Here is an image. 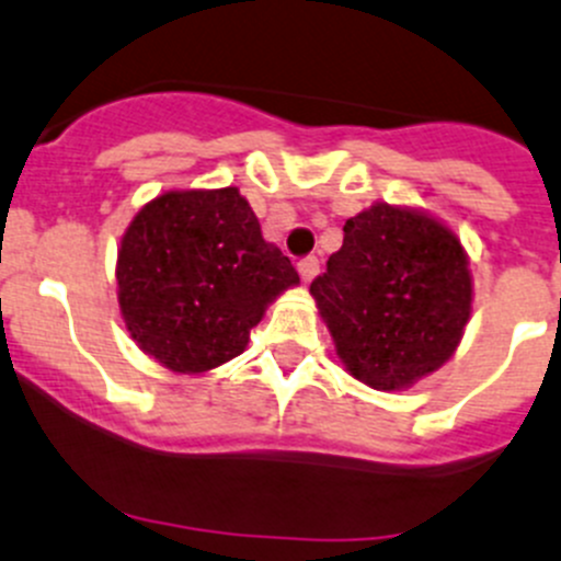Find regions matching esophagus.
Here are the masks:
<instances>
[{"instance_id": "34e87169", "label": "esophagus", "mask_w": 561, "mask_h": 561, "mask_svg": "<svg viewBox=\"0 0 561 561\" xmlns=\"http://www.w3.org/2000/svg\"><path fill=\"white\" fill-rule=\"evenodd\" d=\"M297 273H299V278H302V283H310L316 275H319V259H313V256L302 259V262L297 264Z\"/></svg>"}]
</instances>
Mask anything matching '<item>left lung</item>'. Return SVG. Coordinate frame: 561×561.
Instances as JSON below:
<instances>
[{"instance_id": "left-lung-1", "label": "left lung", "mask_w": 561, "mask_h": 561, "mask_svg": "<svg viewBox=\"0 0 561 561\" xmlns=\"http://www.w3.org/2000/svg\"><path fill=\"white\" fill-rule=\"evenodd\" d=\"M343 370L379 392L407 390L461 346L474 283L461 237L420 207L374 202L310 283Z\"/></svg>"}]
</instances>
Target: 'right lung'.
<instances>
[{"instance_id": "1", "label": "right lung", "mask_w": 561, "mask_h": 561, "mask_svg": "<svg viewBox=\"0 0 561 561\" xmlns=\"http://www.w3.org/2000/svg\"><path fill=\"white\" fill-rule=\"evenodd\" d=\"M294 286L297 270L264 240L234 185L160 193L133 215L116 251L127 335L171 374L202 376L240 357Z\"/></svg>"}]
</instances>
